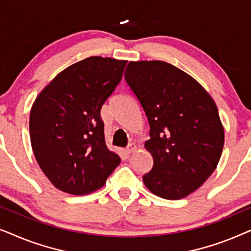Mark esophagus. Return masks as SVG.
<instances>
[{
  "label": "esophagus",
  "instance_id": "34e87169",
  "mask_svg": "<svg viewBox=\"0 0 251 251\" xmlns=\"http://www.w3.org/2000/svg\"><path fill=\"white\" fill-rule=\"evenodd\" d=\"M133 151H136V145H133V144H129L126 149V153L130 154V153H132Z\"/></svg>",
  "mask_w": 251,
  "mask_h": 251
}]
</instances>
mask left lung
Returning a JSON list of instances; mask_svg holds the SVG:
<instances>
[{
    "instance_id": "left-lung-1",
    "label": "left lung",
    "mask_w": 251,
    "mask_h": 251,
    "mask_svg": "<svg viewBox=\"0 0 251 251\" xmlns=\"http://www.w3.org/2000/svg\"><path fill=\"white\" fill-rule=\"evenodd\" d=\"M125 78L150 126L152 170L143 176L157 197L177 200L210 177L224 146L215 101L193 77L166 61H130Z\"/></svg>"
}]
</instances>
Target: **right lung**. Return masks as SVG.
<instances>
[{"instance_id":"1","label":"right lung","mask_w":251,"mask_h":251,"mask_svg":"<svg viewBox=\"0 0 251 251\" xmlns=\"http://www.w3.org/2000/svg\"><path fill=\"white\" fill-rule=\"evenodd\" d=\"M126 60L89 57L67 67L39 95L29 118L37 163L60 191L89 194L121 162L105 144L100 109L121 81Z\"/></svg>"}]
</instances>
